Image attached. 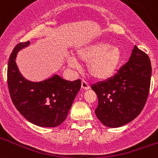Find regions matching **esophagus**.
Wrapping results in <instances>:
<instances>
[{"label":"esophagus","instance_id":"1","mask_svg":"<svg viewBox=\"0 0 158 158\" xmlns=\"http://www.w3.org/2000/svg\"><path fill=\"white\" fill-rule=\"evenodd\" d=\"M81 89L84 90H89L90 89V86L89 85V84L85 81H81Z\"/></svg>","mask_w":158,"mask_h":158}]
</instances>
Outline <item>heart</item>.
Masks as SVG:
<instances>
[{
	"label": "heart",
	"instance_id": "b5f03b06",
	"mask_svg": "<svg viewBox=\"0 0 158 158\" xmlns=\"http://www.w3.org/2000/svg\"><path fill=\"white\" fill-rule=\"evenodd\" d=\"M122 59L119 47L110 46L106 42H96L77 49L75 58L69 56L67 63L70 67H77V60L87 62L86 70L89 76L97 80H105L115 73Z\"/></svg>",
	"mask_w": 158,
	"mask_h": 158
}]
</instances>
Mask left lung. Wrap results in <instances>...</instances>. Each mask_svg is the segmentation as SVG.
<instances>
[{
  "instance_id": "1",
  "label": "left lung",
  "mask_w": 158,
  "mask_h": 158,
  "mask_svg": "<svg viewBox=\"0 0 158 158\" xmlns=\"http://www.w3.org/2000/svg\"><path fill=\"white\" fill-rule=\"evenodd\" d=\"M151 73L150 58L135 46L129 61L115 76L92 85L98 97L95 113L99 120L112 128L134 120L146 104Z\"/></svg>"
}]
</instances>
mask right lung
<instances>
[{"label":"right lung","mask_w":158,"mask_h":158,"mask_svg":"<svg viewBox=\"0 0 158 158\" xmlns=\"http://www.w3.org/2000/svg\"><path fill=\"white\" fill-rule=\"evenodd\" d=\"M30 41L14 47L8 64V86L11 99L27 121L43 127H55L66 118L81 85L80 79L69 81L54 74L42 81H31L20 73L16 58Z\"/></svg>","instance_id":"add662e5"}]
</instances>
